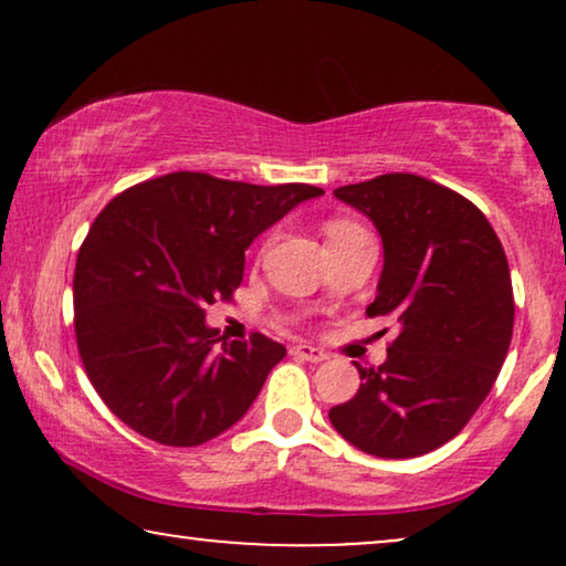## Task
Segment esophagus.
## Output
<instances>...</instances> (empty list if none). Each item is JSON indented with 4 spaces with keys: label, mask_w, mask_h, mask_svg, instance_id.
<instances>
[{
    "label": "esophagus",
    "mask_w": 566,
    "mask_h": 566,
    "mask_svg": "<svg viewBox=\"0 0 566 566\" xmlns=\"http://www.w3.org/2000/svg\"><path fill=\"white\" fill-rule=\"evenodd\" d=\"M291 355H293V358H301V360H308V363H322V360L329 358V355L324 353L322 347H314V345H306V343L293 345Z\"/></svg>",
    "instance_id": "obj_1"
}]
</instances>
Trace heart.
Here are the masks:
<instances>
[{
    "mask_svg": "<svg viewBox=\"0 0 566 566\" xmlns=\"http://www.w3.org/2000/svg\"><path fill=\"white\" fill-rule=\"evenodd\" d=\"M355 229H360V227H358V223H353V221H343V219L329 221L327 223V239L339 237V234H347V231H355Z\"/></svg>",
    "mask_w": 566,
    "mask_h": 566,
    "instance_id": "b5f03b06",
    "label": "heart"
}]
</instances>
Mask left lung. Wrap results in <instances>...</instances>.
<instances>
[{
  "label": "left lung",
  "instance_id": "1",
  "mask_svg": "<svg viewBox=\"0 0 566 566\" xmlns=\"http://www.w3.org/2000/svg\"><path fill=\"white\" fill-rule=\"evenodd\" d=\"M335 198L368 216L384 270L368 316L399 335L360 389L329 409L347 443L378 459H415L459 436L492 391L513 337V283L486 216L459 192L394 172Z\"/></svg>",
  "mask_w": 566,
  "mask_h": 566
}]
</instances>
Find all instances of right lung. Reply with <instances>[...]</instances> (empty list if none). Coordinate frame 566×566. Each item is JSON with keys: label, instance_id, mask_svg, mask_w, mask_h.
Listing matches in <instances>:
<instances>
[{"label": "right lung", "instance_id": "obj_1", "mask_svg": "<svg viewBox=\"0 0 566 566\" xmlns=\"http://www.w3.org/2000/svg\"><path fill=\"white\" fill-rule=\"evenodd\" d=\"M314 185L231 182L172 172L103 208L74 268L76 345L92 386L138 436L190 448L242 420L285 347L229 343L206 306L229 298L244 252Z\"/></svg>", "mask_w": 566, "mask_h": 566}]
</instances>
